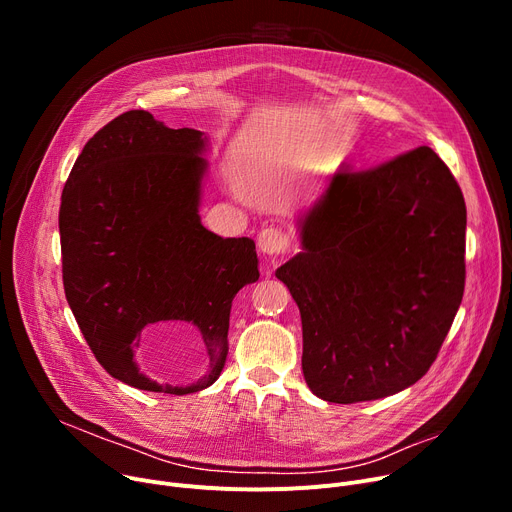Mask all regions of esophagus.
Instances as JSON below:
<instances>
[{
	"mask_svg": "<svg viewBox=\"0 0 512 512\" xmlns=\"http://www.w3.org/2000/svg\"><path fill=\"white\" fill-rule=\"evenodd\" d=\"M257 247L263 255H280L290 249V240L278 228H263L257 234Z\"/></svg>",
	"mask_w": 512,
	"mask_h": 512,
	"instance_id": "34e87169",
	"label": "esophagus"
}]
</instances>
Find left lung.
I'll return each mask as SVG.
<instances>
[{"instance_id": "8db88e82", "label": "left lung", "mask_w": 512, "mask_h": 512, "mask_svg": "<svg viewBox=\"0 0 512 512\" xmlns=\"http://www.w3.org/2000/svg\"><path fill=\"white\" fill-rule=\"evenodd\" d=\"M467 209L448 166L417 147L336 172L299 218L303 251L280 265L303 321V375L353 405L421 380L461 307Z\"/></svg>"}]
</instances>
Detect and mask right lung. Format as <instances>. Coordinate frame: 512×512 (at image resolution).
I'll return each mask as SVG.
<instances>
[{
    "instance_id": "1",
    "label": "right lung",
    "mask_w": 512,
    "mask_h": 512,
    "mask_svg": "<svg viewBox=\"0 0 512 512\" xmlns=\"http://www.w3.org/2000/svg\"><path fill=\"white\" fill-rule=\"evenodd\" d=\"M207 147L201 130L130 110L85 145L64 186L68 305L95 359L132 388L182 396L211 386L228 355L232 299L259 280L251 238H222L201 224ZM168 320L204 338L210 367L195 385H157L136 363L142 332Z\"/></svg>"
}]
</instances>
